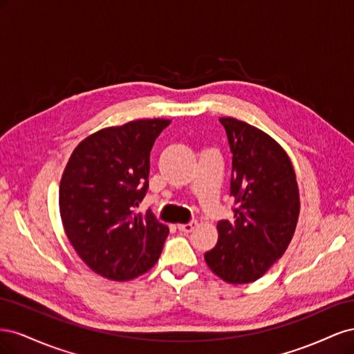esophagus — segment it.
Listing matches in <instances>:
<instances>
[{
    "label": "esophagus",
    "mask_w": 354,
    "mask_h": 354,
    "mask_svg": "<svg viewBox=\"0 0 354 354\" xmlns=\"http://www.w3.org/2000/svg\"><path fill=\"white\" fill-rule=\"evenodd\" d=\"M196 226H198V221H190L187 224H178V230L185 232V233H190Z\"/></svg>",
    "instance_id": "1"
}]
</instances>
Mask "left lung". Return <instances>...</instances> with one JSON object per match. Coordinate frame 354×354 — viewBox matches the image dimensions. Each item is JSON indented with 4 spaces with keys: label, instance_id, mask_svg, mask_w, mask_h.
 I'll return each instance as SVG.
<instances>
[{
    "label": "left lung",
    "instance_id": "1",
    "mask_svg": "<svg viewBox=\"0 0 354 354\" xmlns=\"http://www.w3.org/2000/svg\"><path fill=\"white\" fill-rule=\"evenodd\" d=\"M232 158V221L217 224V245L205 252L212 273L227 283L254 282L281 259L299 216L291 159L269 134L234 118H220Z\"/></svg>",
    "mask_w": 354,
    "mask_h": 354
}]
</instances>
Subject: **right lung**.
I'll return each mask as SVG.
<instances>
[{"mask_svg": "<svg viewBox=\"0 0 354 354\" xmlns=\"http://www.w3.org/2000/svg\"><path fill=\"white\" fill-rule=\"evenodd\" d=\"M169 120L108 127L75 147L63 171L59 207L73 250L93 272L130 281L158 261L168 227L151 211L134 214L146 195L151 151Z\"/></svg>", "mask_w": 354, "mask_h": 354, "instance_id": "1", "label": "right lung"}]
</instances>
